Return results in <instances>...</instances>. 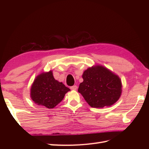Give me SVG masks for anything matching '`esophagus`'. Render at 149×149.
Segmentation results:
<instances>
[{"mask_svg":"<svg viewBox=\"0 0 149 149\" xmlns=\"http://www.w3.org/2000/svg\"><path fill=\"white\" fill-rule=\"evenodd\" d=\"M77 88V86H76V85H74V86H72L70 87V89L72 90H76Z\"/></svg>","mask_w":149,"mask_h":149,"instance_id":"34e87169","label":"esophagus"}]
</instances>
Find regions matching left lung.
Returning a JSON list of instances; mask_svg holds the SVG:
<instances>
[{
    "label": "left lung",
    "mask_w": 149,
    "mask_h": 149,
    "mask_svg": "<svg viewBox=\"0 0 149 149\" xmlns=\"http://www.w3.org/2000/svg\"><path fill=\"white\" fill-rule=\"evenodd\" d=\"M83 82L78 91L86 102L95 108L112 106L122 94V81L118 75L102 65H95L84 70Z\"/></svg>",
    "instance_id": "obj_1"
}]
</instances>
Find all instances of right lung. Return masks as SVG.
Instances as JSON below:
<instances>
[{
    "label": "right lung",
    "instance_id": "right-lung-1",
    "mask_svg": "<svg viewBox=\"0 0 149 149\" xmlns=\"http://www.w3.org/2000/svg\"><path fill=\"white\" fill-rule=\"evenodd\" d=\"M70 91L61 82L56 80L52 70L43 72L36 76L31 87V99L37 105L52 109L63 99Z\"/></svg>",
    "mask_w": 149,
    "mask_h": 149
}]
</instances>
